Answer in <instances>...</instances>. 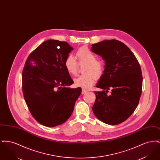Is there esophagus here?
<instances>
[{"label": "esophagus", "instance_id": "34e87169", "mask_svg": "<svg viewBox=\"0 0 160 160\" xmlns=\"http://www.w3.org/2000/svg\"><path fill=\"white\" fill-rule=\"evenodd\" d=\"M86 92H87V91L83 89H82V94H83H83H85Z\"/></svg>", "mask_w": 160, "mask_h": 160}]
</instances>
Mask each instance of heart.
I'll list each match as a JSON object with an SVG mask.
<instances>
[{"label":"heart","instance_id":"obj_1","mask_svg":"<svg viewBox=\"0 0 160 160\" xmlns=\"http://www.w3.org/2000/svg\"><path fill=\"white\" fill-rule=\"evenodd\" d=\"M76 59L72 55H68L65 61V67L69 74L76 76L80 65H85L83 74L74 79V84L84 89H89L93 86L95 78L102 76L105 63L104 61L98 59L96 54L87 47H81L76 52Z\"/></svg>","mask_w":160,"mask_h":160}]
</instances>
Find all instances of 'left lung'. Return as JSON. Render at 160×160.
<instances>
[{
  "mask_svg": "<svg viewBox=\"0 0 160 160\" xmlns=\"http://www.w3.org/2000/svg\"><path fill=\"white\" fill-rule=\"evenodd\" d=\"M91 50L106 63L104 74L97 84L102 91L94 92L93 112L104 123L119 124L134 113L138 104L143 83L140 65L129 48L116 39L92 44Z\"/></svg>",
  "mask_w": 160,
  "mask_h": 160,
  "instance_id": "left-lung-1",
  "label": "left lung"
}]
</instances>
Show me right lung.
I'll return each instance as SVG.
<instances>
[{
  "label": "right lung",
  "mask_w": 160,
  "mask_h": 160,
  "mask_svg": "<svg viewBox=\"0 0 160 160\" xmlns=\"http://www.w3.org/2000/svg\"><path fill=\"white\" fill-rule=\"evenodd\" d=\"M72 47L67 42L47 40L31 53L22 72L24 98L31 114L42 125L54 127L68 120L82 89L65 67Z\"/></svg>",
  "instance_id": "obj_1"
}]
</instances>
